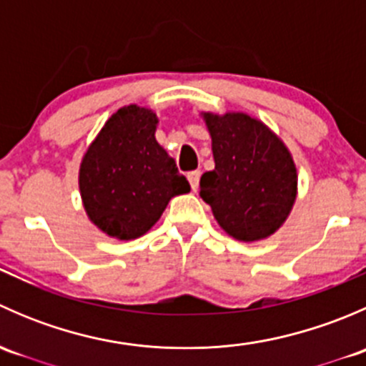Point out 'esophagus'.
<instances>
[{
    "label": "esophagus",
    "mask_w": 366,
    "mask_h": 366,
    "mask_svg": "<svg viewBox=\"0 0 366 366\" xmlns=\"http://www.w3.org/2000/svg\"><path fill=\"white\" fill-rule=\"evenodd\" d=\"M187 180H189V184H191V189L197 191L198 189V182H200V172H198V169H194V172H189V173H187Z\"/></svg>",
    "instance_id": "34e87169"
}]
</instances>
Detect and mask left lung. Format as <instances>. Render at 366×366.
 Here are the masks:
<instances>
[{
    "label": "left lung",
    "mask_w": 366,
    "mask_h": 366,
    "mask_svg": "<svg viewBox=\"0 0 366 366\" xmlns=\"http://www.w3.org/2000/svg\"><path fill=\"white\" fill-rule=\"evenodd\" d=\"M212 142L214 169L200 197L224 234L257 242L278 232L297 198V168L289 147L257 117L200 112Z\"/></svg>",
    "instance_id": "left-lung-1"
}]
</instances>
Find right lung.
Here are the masks:
<instances>
[{
	"label": "right lung",
	"mask_w": 366,
	"mask_h": 366,
	"mask_svg": "<svg viewBox=\"0 0 366 366\" xmlns=\"http://www.w3.org/2000/svg\"><path fill=\"white\" fill-rule=\"evenodd\" d=\"M159 118L129 104L106 120L79 164V193L88 219L108 237L132 241L159 221L177 194L191 191L175 161L157 143Z\"/></svg>",
	"instance_id": "obj_1"
}]
</instances>
